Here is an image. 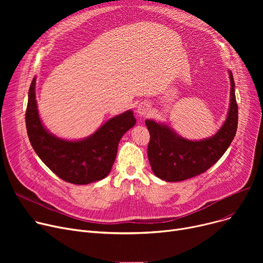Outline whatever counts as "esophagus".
I'll return each mask as SVG.
<instances>
[{
    "instance_id": "34e87169",
    "label": "esophagus",
    "mask_w": 263,
    "mask_h": 263,
    "mask_svg": "<svg viewBox=\"0 0 263 263\" xmlns=\"http://www.w3.org/2000/svg\"><path fill=\"white\" fill-rule=\"evenodd\" d=\"M150 109H151L150 103L147 102V101H144V102L140 103L139 106H137L136 112L139 113V115H140L141 117H146V116L150 113Z\"/></svg>"
}]
</instances>
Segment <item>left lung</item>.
<instances>
[{
  "label": "left lung",
  "mask_w": 263,
  "mask_h": 263,
  "mask_svg": "<svg viewBox=\"0 0 263 263\" xmlns=\"http://www.w3.org/2000/svg\"><path fill=\"white\" fill-rule=\"evenodd\" d=\"M228 115L220 129L209 139L190 141L177 135L168 126L154 120L145 123L150 133L148 160L157 177L167 182L182 181L209 170L230 146L238 128V104L232 72Z\"/></svg>",
  "instance_id": "left-lung-1"
}]
</instances>
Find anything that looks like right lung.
I'll return each mask as SVG.
<instances>
[{
  "label": "right lung",
  "mask_w": 263,
  "mask_h": 263,
  "mask_svg": "<svg viewBox=\"0 0 263 263\" xmlns=\"http://www.w3.org/2000/svg\"><path fill=\"white\" fill-rule=\"evenodd\" d=\"M35 85L36 78L29 90L25 123L31 145L40 160L69 183L88 184L105 178L112 170L120 139L136 122L132 110L110 118L84 140H62L41 123Z\"/></svg>",
  "instance_id": "right-lung-1"
}]
</instances>
